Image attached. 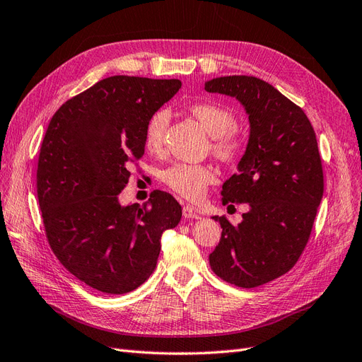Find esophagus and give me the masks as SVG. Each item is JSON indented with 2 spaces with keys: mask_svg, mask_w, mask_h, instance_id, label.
<instances>
[{
  "mask_svg": "<svg viewBox=\"0 0 362 362\" xmlns=\"http://www.w3.org/2000/svg\"><path fill=\"white\" fill-rule=\"evenodd\" d=\"M182 216L185 218H201V216L194 211V208L190 205L182 206Z\"/></svg>",
  "mask_w": 362,
  "mask_h": 362,
  "instance_id": "34e87169",
  "label": "esophagus"
}]
</instances>
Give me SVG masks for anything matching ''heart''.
<instances>
[{
  "instance_id": "b5f03b06",
  "label": "heart",
  "mask_w": 362,
  "mask_h": 362,
  "mask_svg": "<svg viewBox=\"0 0 362 362\" xmlns=\"http://www.w3.org/2000/svg\"><path fill=\"white\" fill-rule=\"evenodd\" d=\"M190 115L198 120L205 133L211 137V152L226 164H237L246 152V141L240 137L234 128L235 116L226 107L216 103H196L189 108ZM169 125V113L164 108L154 112L145 125V146L149 152H160L164 145L166 129ZM163 182L189 201H199L205 190L216 180V172L206 164H172L161 173Z\"/></svg>"
}]
</instances>
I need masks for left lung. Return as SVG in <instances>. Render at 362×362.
Instances as JSON below:
<instances>
[{
    "label": "left lung",
    "instance_id": "8db88e82",
    "mask_svg": "<svg viewBox=\"0 0 362 362\" xmlns=\"http://www.w3.org/2000/svg\"><path fill=\"white\" fill-rule=\"evenodd\" d=\"M205 90L237 98L249 115L246 152L222 187V202L247 204L237 226L226 217L210 254L218 278L254 288L287 273L308 243L323 196V169L314 128L302 108L257 76L231 75Z\"/></svg>",
    "mask_w": 362,
    "mask_h": 362
}]
</instances>
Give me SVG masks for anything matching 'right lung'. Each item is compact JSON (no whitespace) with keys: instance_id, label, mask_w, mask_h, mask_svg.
Listing matches in <instances>:
<instances>
[{"instance_id":"add662e5","label":"right lung","mask_w":362,"mask_h":362,"mask_svg":"<svg viewBox=\"0 0 362 362\" xmlns=\"http://www.w3.org/2000/svg\"><path fill=\"white\" fill-rule=\"evenodd\" d=\"M180 80L115 75L54 113L37 161V198L54 255L98 291L124 294L154 272L160 240L181 221V205L156 190L144 206H122L131 163L145 154L149 116Z\"/></svg>"}]
</instances>
